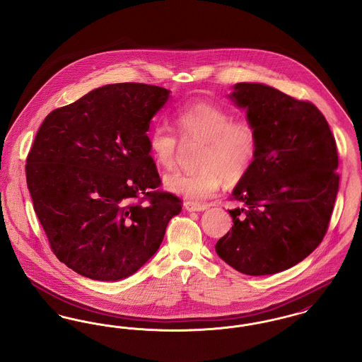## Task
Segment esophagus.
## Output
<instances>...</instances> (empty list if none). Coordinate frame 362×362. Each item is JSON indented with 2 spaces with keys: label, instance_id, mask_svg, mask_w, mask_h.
Returning a JSON list of instances; mask_svg holds the SVG:
<instances>
[{
  "label": "esophagus",
  "instance_id": "esophagus-1",
  "mask_svg": "<svg viewBox=\"0 0 362 362\" xmlns=\"http://www.w3.org/2000/svg\"><path fill=\"white\" fill-rule=\"evenodd\" d=\"M185 209H186L187 211H204V210H206L207 205L187 201V202H185Z\"/></svg>",
  "mask_w": 362,
  "mask_h": 362
}]
</instances>
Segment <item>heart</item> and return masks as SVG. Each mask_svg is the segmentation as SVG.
Masks as SVG:
<instances>
[{
	"label": "heart",
	"instance_id": "obj_1",
	"mask_svg": "<svg viewBox=\"0 0 362 362\" xmlns=\"http://www.w3.org/2000/svg\"><path fill=\"white\" fill-rule=\"evenodd\" d=\"M176 130L183 141H197L194 171H175L164 177V186L189 201H202L217 194L223 182L236 183L252 167L258 153V130L248 119H233L229 110L207 100H192L176 108ZM179 137L164 124L148 134L149 152L156 164L171 170L176 163Z\"/></svg>",
	"mask_w": 362,
	"mask_h": 362
}]
</instances>
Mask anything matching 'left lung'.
I'll return each mask as SVG.
<instances>
[{"label": "left lung", "mask_w": 362, "mask_h": 362, "mask_svg": "<svg viewBox=\"0 0 362 362\" xmlns=\"http://www.w3.org/2000/svg\"><path fill=\"white\" fill-rule=\"evenodd\" d=\"M258 130L255 161L232 192V229L216 252L247 276L276 274L307 258L327 233L339 187L338 152L325 115L264 84L229 96Z\"/></svg>", "instance_id": "8db88e82"}]
</instances>
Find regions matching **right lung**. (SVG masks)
<instances>
[{"label":"right lung","instance_id":"obj_1","mask_svg":"<svg viewBox=\"0 0 362 362\" xmlns=\"http://www.w3.org/2000/svg\"><path fill=\"white\" fill-rule=\"evenodd\" d=\"M161 86L93 89L52 111L27 156L34 210L52 252L80 276L118 281L153 257L182 199L158 189L149 123Z\"/></svg>","mask_w":362,"mask_h":362}]
</instances>
